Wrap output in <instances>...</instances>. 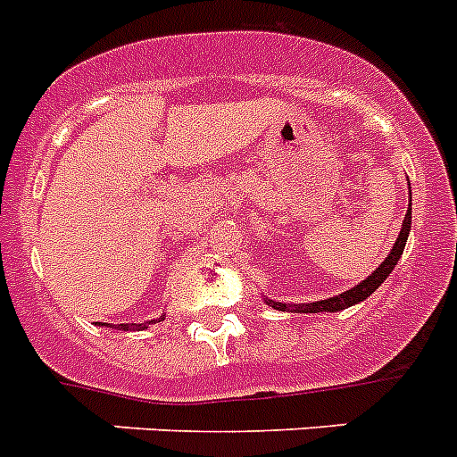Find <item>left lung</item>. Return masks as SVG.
<instances>
[{
  "mask_svg": "<svg viewBox=\"0 0 457 457\" xmlns=\"http://www.w3.org/2000/svg\"><path fill=\"white\" fill-rule=\"evenodd\" d=\"M410 206H411V200H410ZM410 228H411V209H407L403 220V229H400L398 239H395L394 244V251L388 253L386 260L377 267L375 273H370L363 283L347 289V292H343V295L331 296V299H324V301H315V303H301V305L278 303V301H267V303H271L276 311H289V312H336V311H343V308H349V305L359 303V301L368 299V296H370L372 292H375L384 280H386L388 273L394 271L395 264H398L400 255H403L404 251V241H407V237H410Z\"/></svg>",
  "mask_w": 457,
  "mask_h": 457,
  "instance_id": "8db88e82",
  "label": "left lung"
}]
</instances>
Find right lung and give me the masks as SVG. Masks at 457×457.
<instances>
[{"label": "right lung", "mask_w": 457, "mask_h": 457, "mask_svg": "<svg viewBox=\"0 0 457 457\" xmlns=\"http://www.w3.org/2000/svg\"><path fill=\"white\" fill-rule=\"evenodd\" d=\"M158 322H162V317H158ZM152 324H156V320H154ZM121 327H124V328H129V327H126V324H121ZM137 328H146V324H137Z\"/></svg>", "instance_id": "add662e5"}]
</instances>
